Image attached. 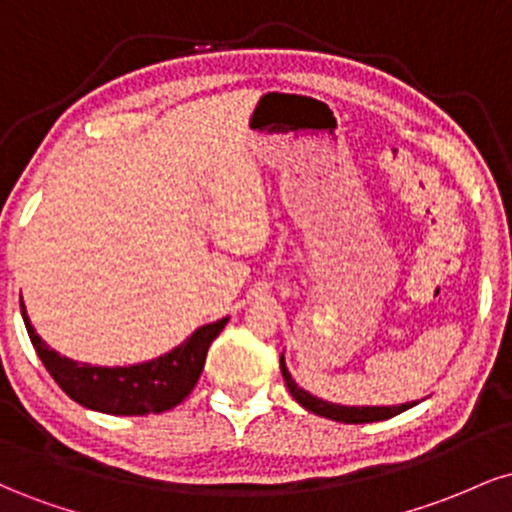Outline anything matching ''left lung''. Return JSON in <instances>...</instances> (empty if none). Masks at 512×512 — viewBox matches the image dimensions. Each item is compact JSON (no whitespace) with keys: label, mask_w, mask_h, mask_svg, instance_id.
<instances>
[{"label":"left lung","mask_w":512,"mask_h":512,"mask_svg":"<svg viewBox=\"0 0 512 512\" xmlns=\"http://www.w3.org/2000/svg\"><path fill=\"white\" fill-rule=\"evenodd\" d=\"M281 375H284L291 397L296 399L301 407L313 411L317 416H325V419L342 421V424H370V421H385L419 404V402H407V404H399V407H344V404L325 402V399L310 395V392H305L303 387H298L296 380L291 378L289 368H286L284 356H281Z\"/></svg>","instance_id":"1"}]
</instances>
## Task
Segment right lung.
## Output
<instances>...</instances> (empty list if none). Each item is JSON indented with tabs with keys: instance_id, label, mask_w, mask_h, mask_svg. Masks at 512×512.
Here are the masks:
<instances>
[{
	"instance_id": "add662e5",
	"label": "right lung",
	"mask_w": 512,
	"mask_h": 512,
	"mask_svg": "<svg viewBox=\"0 0 512 512\" xmlns=\"http://www.w3.org/2000/svg\"><path fill=\"white\" fill-rule=\"evenodd\" d=\"M21 315L28 337L52 380L81 407L115 416L161 414V411L178 407L182 399L195 390L209 346L228 322V317H221L211 325L199 327L173 351L146 363L108 368L60 356L35 334L23 301Z\"/></svg>"
}]
</instances>
